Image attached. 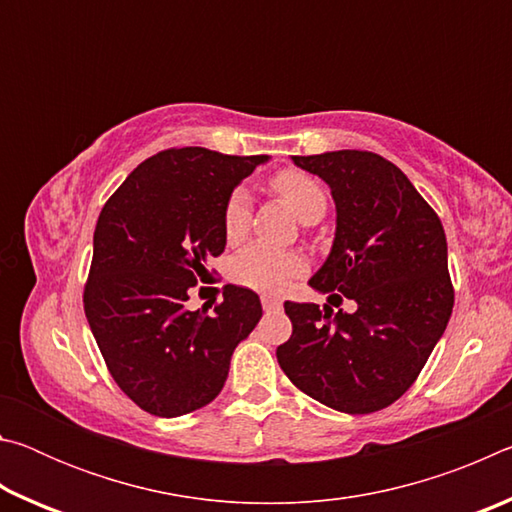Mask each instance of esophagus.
<instances>
[{"instance_id": "esophagus-1", "label": "esophagus", "mask_w": 512, "mask_h": 512, "mask_svg": "<svg viewBox=\"0 0 512 512\" xmlns=\"http://www.w3.org/2000/svg\"><path fill=\"white\" fill-rule=\"evenodd\" d=\"M280 305H282L280 298H275V296H262V307H264L266 311L280 309Z\"/></svg>"}]
</instances>
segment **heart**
<instances>
[{"label":"heart","instance_id":"1","mask_svg":"<svg viewBox=\"0 0 512 512\" xmlns=\"http://www.w3.org/2000/svg\"><path fill=\"white\" fill-rule=\"evenodd\" d=\"M271 189L302 223L320 219L327 210L323 187L302 171H280L271 178ZM250 225V196L246 189H235L223 205V235L230 244L246 237ZM302 257L289 250H273L266 246H248L232 259V280L255 291H280L289 277L302 271Z\"/></svg>","mask_w":512,"mask_h":512}]
</instances>
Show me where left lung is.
<instances>
[{
  "instance_id": "left-lung-1",
  "label": "left lung",
  "mask_w": 512,
  "mask_h": 512,
  "mask_svg": "<svg viewBox=\"0 0 512 512\" xmlns=\"http://www.w3.org/2000/svg\"><path fill=\"white\" fill-rule=\"evenodd\" d=\"M325 180L336 232L309 287L357 309L284 302L293 332L277 363L302 393L329 409L363 415L409 391L454 307L443 223L411 180L377 153L291 155ZM327 298V300H329Z\"/></svg>"
}]
</instances>
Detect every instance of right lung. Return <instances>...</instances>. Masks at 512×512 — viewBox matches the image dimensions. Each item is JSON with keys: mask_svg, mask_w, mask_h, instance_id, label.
<instances>
[{"mask_svg": "<svg viewBox=\"0 0 512 512\" xmlns=\"http://www.w3.org/2000/svg\"><path fill=\"white\" fill-rule=\"evenodd\" d=\"M264 162L268 155L169 149L103 205L85 316L112 379L146 413L178 418L210 404L232 352L262 318L257 293L235 284L212 311H189L187 300L207 259L225 250V201Z\"/></svg>", "mask_w": 512, "mask_h": 512, "instance_id": "1", "label": "right lung"}]
</instances>
